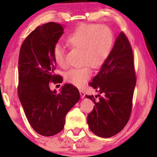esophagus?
<instances>
[{
  "mask_svg": "<svg viewBox=\"0 0 157 157\" xmlns=\"http://www.w3.org/2000/svg\"><path fill=\"white\" fill-rule=\"evenodd\" d=\"M79 92H80V95H81V98H84V96H85V92L83 91V90H81V89H80L79 90Z\"/></svg>",
  "mask_w": 157,
  "mask_h": 157,
  "instance_id": "1",
  "label": "esophagus"
}]
</instances>
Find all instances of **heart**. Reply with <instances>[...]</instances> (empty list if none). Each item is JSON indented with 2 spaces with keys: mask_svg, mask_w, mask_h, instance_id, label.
Listing matches in <instances>:
<instances>
[{
  "mask_svg": "<svg viewBox=\"0 0 157 157\" xmlns=\"http://www.w3.org/2000/svg\"><path fill=\"white\" fill-rule=\"evenodd\" d=\"M65 40L70 48L81 51L80 63L86 65L68 71L66 74V80L75 86L83 87L91 76V71L87 65L97 69L109 59L114 44L113 33L106 25L82 23L71 31ZM52 56L58 66L61 68L67 66L66 51L63 47L56 45Z\"/></svg>",
  "mask_w": 157,
  "mask_h": 157,
  "instance_id": "1",
  "label": "heart"
}]
</instances>
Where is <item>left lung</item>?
<instances>
[{
    "mask_svg": "<svg viewBox=\"0 0 157 157\" xmlns=\"http://www.w3.org/2000/svg\"><path fill=\"white\" fill-rule=\"evenodd\" d=\"M136 83L132 46L125 33L121 32L109 59L89 83L104 96L86 95L95 104L87 117L89 128L94 134L109 138L123 129L132 113ZM97 97L100 98L96 101Z\"/></svg>",
    "mask_w": 157,
    "mask_h": 157,
    "instance_id": "8db88e82",
    "label": "left lung"
}]
</instances>
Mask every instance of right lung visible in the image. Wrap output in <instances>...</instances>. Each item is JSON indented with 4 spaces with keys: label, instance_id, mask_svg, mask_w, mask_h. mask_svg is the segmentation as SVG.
I'll list each match as a JSON object with an SVG mask.
<instances>
[{
    "label": "right lung",
    "instance_id": "right-lung-1",
    "mask_svg": "<svg viewBox=\"0 0 157 157\" xmlns=\"http://www.w3.org/2000/svg\"><path fill=\"white\" fill-rule=\"evenodd\" d=\"M63 33L61 24L49 22L38 26L21 45L18 59V94L30 125L38 134L51 136L62 131L66 116L78 102L76 87L66 83L60 93L50 89V82H62L56 74L53 47Z\"/></svg>",
    "mask_w": 157,
    "mask_h": 157
}]
</instances>
